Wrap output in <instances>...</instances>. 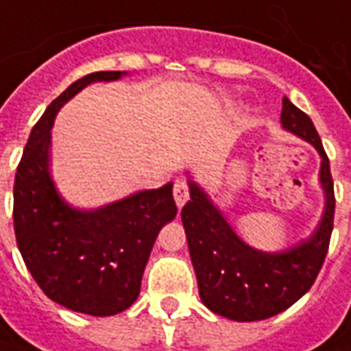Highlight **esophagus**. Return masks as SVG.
Returning <instances> with one entry per match:
<instances>
[{
  "label": "esophagus",
  "instance_id": "obj_1",
  "mask_svg": "<svg viewBox=\"0 0 351 351\" xmlns=\"http://www.w3.org/2000/svg\"><path fill=\"white\" fill-rule=\"evenodd\" d=\"M173 193H175V201L178 207H182L186 201L190 199V184L186 178H176L173 184Z\"/></svg>",
  "mask_w": 351,
  "mask_h": 351
}]
</instances>
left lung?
<instances>
[{
	"label": "left lung",
	"instance_id": "left-lung-1",
	"mask_svg": "<svg viewBox=\"0 0 351 351\" xmlns=\"http://www.w3.org/2000/svg\"><path fill=\"white\" fill-rule=\"evenodd\" d=\"M281 123L313 144L321 156V184L327 205L315 234L283 252H261L241 241L222 213L197 184L182 209L188 249L203 304L234 321H261L287 310L304 296L319 274L329 251L335 222V184L329 158L312 119L283 97Z\"/></svg>",
	"mask_w": 351,
	"mask_h": 351
}]
</instances>
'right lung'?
<instances>
[{
	"label": "right lung",
	"mask_w": 351,
	"mask_h": 351,
	"mask_svg": "<svg viewBox=\"0 0 351 351\" xmlns=\"http://www.w3.org/2000/svg\"><path fill=\"white\" fill-rule=\"evenodd\" d=\"M117 77L121 72L89 73L56 97L34 125L14 175V235L26 268L51 300L87 315H114L136 300L159 230L176 217L171 182L83 213L68 207L51 180L56 112L85 85Z\"/></svg>",
	"instance_id": "obj_1"
}]
</instances>
